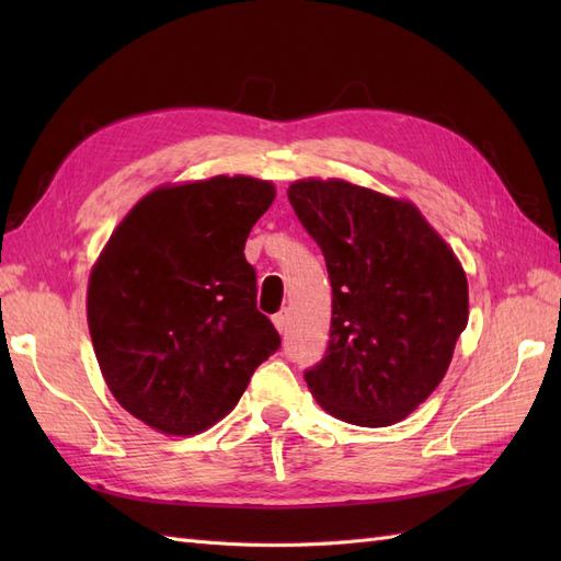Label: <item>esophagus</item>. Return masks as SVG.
<instances>
[{
	"instance_id": "esophagus-1",
	"label": "esophagus",
	"mask_w": 561,
	"mask_h": 561,
	"mask_svg": "<svg viewBox=\"0 0 561 561\" xmlns=\"http://www.w3.org/2000/svg\"><path fill=\"white\" fill-rule=\"evenodd\" d=\"M274 325H276L278 332H285V328H287V311H280V313L274 316Z\"/></svg>"
}]
</instances>
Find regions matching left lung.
<instances>
[{
  "label": "left lung",
  "instance_id": "8db88e82",
  "mask_svg": "<svg viewBox=\"0 0 561 561\" xmlns=\"http://www.w3.org/2000/svg\"><path fill=\"white\" fill-rule=\"evenodd\" d=\"M287 198L332 283L330 346L304 379L334 419L393 426L447 375L468 325L466 271L412 201L339 178L297 180Z\"/></svg>",
  "mask_w": 561,
  "mask_h": 561
}]
</instances>
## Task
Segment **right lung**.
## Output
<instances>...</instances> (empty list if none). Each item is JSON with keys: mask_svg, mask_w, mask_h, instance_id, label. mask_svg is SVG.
I'll list each match as a JSON object with an SVG mask.
<instances>
[{"mask_svg": "<svg viewBox=\"0 0 561 561\" xmlns=\"http://www.w3.org/2000/svg\"><path fill=\"white\" fill-rule=\"evenodd\" d=\"M274 198V182L250 175L161 184L95 260L87 293L95 358L116 402L145 426L175 437L208 431L280 346L243 254Z\"/></svg>", "mask_w": 561, "mask_h": 561, "instance_id": "1", "label": "right lung"}]
</instances>
